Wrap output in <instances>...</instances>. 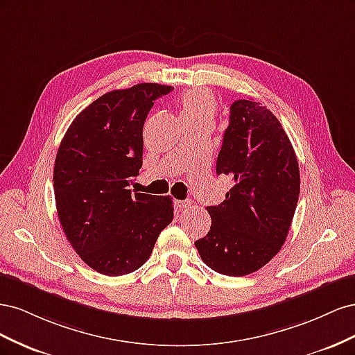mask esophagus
<instances>
[{"label": "esophagus", "instance_id": "34e87169", "mask_svg": "<svg viewBox=\"0 0 355 355\" xmlns=\"http://www.w3.org/2000/svg\"><path fill=\"white\" fill-rule=\"evenodd\" d=\"M192 206L191 200H175V207L180 211V210H188Z\"/></svg>", "mask_w": 355, "mask_h": 355}]
</instances>
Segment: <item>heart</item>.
<instances>
[{"label": "heart", "instance_id": "1", "mask_svg": "<svg viewBox=\"0 0 355 355\" xmlns=\"http://www.w3.org/2000/svg\"><path fill=\"white\" fill-rule=\"evenodd\" d=\"M218 110V101L214 94L202 90L192 89L182 94L180 98V116L184 123H211Z\"/></svg>", "mask_w": 355, "mask_h": 355}]
</instances>
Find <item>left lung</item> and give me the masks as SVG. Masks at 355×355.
Instances as JSON below:
<instances>
[{"label":"left lung","instance_id":"obj_1","mask_svg":"<svg viewBox=\"0 0 355 355\" xmlns=\"http://www.w3.org/2000/svg\"><path fill=\"white\" fill-rule=\"evenodd\" d=\"M216 173L234 187L209 206L210 231L196 241L213 271L243 277L261 270L284 244L300 191L299 164L277 116L252 99L231 105Z\"/></svg>","mask_w":355,"mask_h":355}]
</instances>
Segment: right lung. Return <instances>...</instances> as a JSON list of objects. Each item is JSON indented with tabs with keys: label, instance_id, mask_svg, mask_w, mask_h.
<instances>
[{
	"label": "right lung",
	"instance_id": "right-lung-1",
	"mask_svg": "<svg viewBox=\"0 0 355 355\" xmlns=\"http://www.w3.org/2000/svg\"><path fill=\"white\" fill-rule=\"evenodd\" d=\"M171 89L141 83L105 93L75 116L58 149L53 187L60 225L81 259L103 275L141 268L173 220L171 197L127 189L142 167L148 112Z\"/></svg>",
	"mask_w": 355,
	"mask_h": 355
}]
</instances>
